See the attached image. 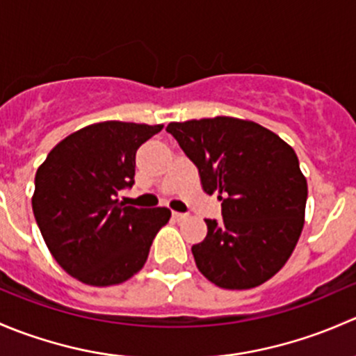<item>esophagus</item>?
Instances as JSON below:
<instances>
[{"instance_id":"34e87169","label":"esophagus","mask_w":356,"mask_h":356,"mask_svg":"<svg viewBox=\"0 0 356 356\" xmlns=\"http://www.w3.org/2000/svg\"><path fill=\"white\" fill-rule=\"evenodd\" d=\"M172 217H174L175 220L181 222V220H186V218H188L189 215L188 213H181V211H174V213H172Z\"/></svg>"}]
</instances>
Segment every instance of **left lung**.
Segmentation results:
<instances>
[{"label": "left lung", "mask_w": 356, "mask_h": 356, "mask_svg": "<svg viewBox=\"0 0 356 356\" xmlns=\"http://www.w3.org/2000/svg\"><path fill=\"white\" fill-rule=\"evenodd\" d=\"M167 132L198 167L204 193H220L222 220L191 248L201 274L224 289H250L277 274L305 224L307 179L277 134L232 117L172 122Z\"/></svg>", "instance_id": "1"}]
</instances>
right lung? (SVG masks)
I'll return each mask as SVG.
<instances>
[{
  "instance_id": "obj_1",
  "label": "right lung",
  "mask_w": 356,
  "mask_h": 356,
  "mask_svg": "<svg viewBox=\"0 0 356 356\" xmlns=\"http://www.w3.org/2000/svg\"><path fill=\"white\" fill-rule=\"evenodd\" d=\"M163 125L108 120L60 141L35 172L32 211L53 258L89 286L120 284L141 270L170 218L165 207H124L136 152Z\"/></svg>"
}]
</instances>
